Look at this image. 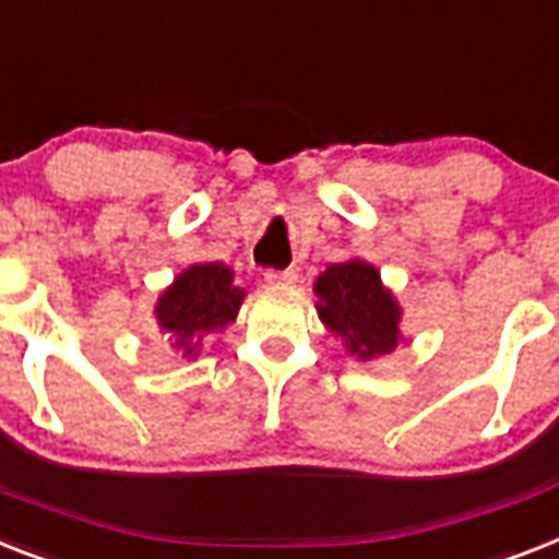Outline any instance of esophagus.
<instances>
[{"instance_id":"obj_1","label":"esophagus","mask_w":559,"mask_h":559,"mask_svg":"<svg viewBox=\"0 0 559 559\" xmlns=\"http://www.w3.org/2000/svg\"><path fill=\"white\" fill-rule=\"evenodd\" d=\"M295 270H266L264 272V281L272 284V287H293L295 284Z\"/></svg>"}]
</instances>
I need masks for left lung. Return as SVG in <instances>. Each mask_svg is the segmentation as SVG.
I'll use <instances>...</instances> for the list:
<instances>
[{
	"label": "left lung",
	"mask_w": 559,
	"mask_h": 559,
	"mask_svg": "<svg viewBox=\"0 0 559 559\" xmlns=\"http://www.w3.org/2000/svg\"><path fill=\"white\" fill-rule=\"evenodd\" d=\"M316 293L321 321L347 338L353 356L373 358L396 347L399 307L373 266L365 261L326 266L316 281Z\"/></svg>",
	"instance_id": "obj_1"
}]
</instances>
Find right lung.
<instances>
[{
  "label": "right lung",
  "instance_id": "add662e5",
  "mask_svg": "<svg viewBox=\"0 0 559 559\" xmlns=\"http://www.w3.org/2000/svg\"><path fill=\"white\" fill-rule=\"evenodd\" d=\"M243 289L233 284V270L224 264H198L163 293L157 304V321L192 356L198 338L209 330L229 324L238 316Z\"/></svg>",
  "mask_w": 559,
  "mask_h": 559
}]
</instances>
